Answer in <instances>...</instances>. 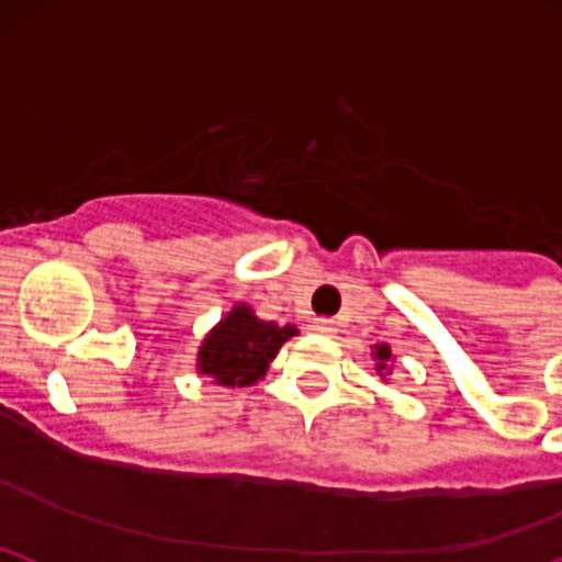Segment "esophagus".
Segmentation results:
<instances>
[{
	"instance_id": "1",
	"label": "esophagus",
	"mask_w": 562,
	"mask_h": 562,
	"mask_svg": "<svg viewBox=\"0 0 562 562\" xmlns=\"http://www.w3.org/2000/svg\"><path fill=\"white\" fill-rule=\"evenodd\" d=\"M315 330H317V334H334V321H326V317H321V321H317L315 323Z\"/></svg>"
}]
</instances>
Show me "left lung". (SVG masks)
<instances>
[{
	"instance_id": "obj_1",
	"label": "left lung",
	"mask_w": 562,
	"mask_h": 562,
	"mask_svg": "<svg viewBox=\"0 0 562 562\" xmlns=\"http://www.w3.org/2000/svg\"><path fill=\"white\" fill-rule=\"evenodd\" d=\"M371 356H374V360H376V374L385 380L390 371H393L387 366V363H393V352H390L387 345H374V352H371Z\"/></svg>"
}]
</instances>
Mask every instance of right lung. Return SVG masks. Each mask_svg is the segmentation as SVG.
Wrapping results in <instances>:
<instances>
[{
    "mask_svg": "<svg viewBox=\"0 0 562 562\" xmlns=\"http://www.w3.org/2000/svg\"><path fill=\"white\" fill-rule=\"evenodd\" d=\"M296 334L299 328L291 323L277 326V323L258 321L250 306L236 304L206 334L202 347H199L196 371L212 376V382L223 387L256 385L266 376L269 363L280 352V347Z\"/></svg>",
    "mask_w": 562,
    "mask_h": 562,
    "instance_id": "1",
    "label": "right lung"
}]
</instances>
